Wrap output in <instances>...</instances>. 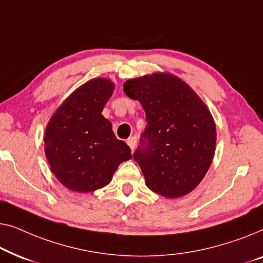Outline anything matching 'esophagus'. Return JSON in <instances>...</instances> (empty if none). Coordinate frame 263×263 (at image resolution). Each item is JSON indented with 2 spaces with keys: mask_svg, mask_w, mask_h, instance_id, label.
I'll return each instance as SVG.
<instances>
[{
  "mask_svg": "<svg viewBox=\"0 0 263 263\" xmlns=\"http://www.w3.org/2000/svg\"><path fill=\"white\" fill-rule=\"evenodd\" d=\"M127 144H128V146L131 147V150H135V147L137 145V138H136V137H130V138L127 139Z\"/></svg>",
  "mask_w": 263,
  "mask_h": 263,
  "instance_id": "obj_1",
  "label": "esophagus"
}]
</instances>
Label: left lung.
Instances as JSON below:
<instances>
[{"instance_id":"8db88e82","label":"left lung","mask_w":263,"mask_h":263,"mask_svg":"<svg viewBox=\"0 0 263 263\" xmlns=\"http://www.w3.org/2000/svg\"><path fill=\"white\" fill-rule=\"evenodd\" d=\"M142 103L146 127L133 154L146 186L165 198L183 197L204 179L216 149V124L200 98L183 81L153 73L124 84Z\"/></svg>"}]
</instances>
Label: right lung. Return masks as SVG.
Instances as JSON below:
<instances>
[{
  "label": "right lung",
  "instance_id": "right-lung-1",
  "mask_svg": "<svg viewBox=\"0 0 263 263\" xmlns=\"http://www.w3.org/2000/svg\"><path fill=\"white\" fill-rule=\"evenodd\" d=\"M114 84L106 79L84 83L53 114L45 131V154L59 182L87 193L105 187L131 149L116 138L101 114Z\"/></svg>",
  "mask_w": 263,
  "mask_h": 263
}]
</instances>
